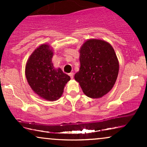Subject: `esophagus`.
Returning a JSON list of instances; mask_svg holds the SVG:
<instances>
[{
    "instance_id": "34e87169",
    "label": "esophagus",
    "mask_w": 147,
    "mask_h": 147,
    "mask_svg": "<svg viewBox=\"0 0 147 147\" xmlns=\"http://www.w3.org/2000/svg\"><path fill=\"white\" fill-rule=\"evenodd\" d=\"M69 76H70V78L73 79L74 73H73V72H70V73H69Z\"/></svg>"
}]
</instances>
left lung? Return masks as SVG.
Masks as SVG:
<instances>
[{
  "instance_id": "obj_1",
  "label": "left lung",
  "mask_w": 147,
  "mask_h": 147,
  "mask_svg": "<svg viewBox=\"0 0 147 147\" xmlns=\"http://www.w3.org/2000/svg\"><path fill=\"white\" fill-rule=\"evenodd\" d=\"M80 68L75 79L84 93L99 98L113 87L119 72V62L114 49L103 40H87L81 47Z\"/></svg>"
}]
</instances>
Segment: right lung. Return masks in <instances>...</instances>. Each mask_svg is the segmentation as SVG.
<instances>
[{"instance_id": "obj_1", "label": "right lung", "mask_w": 147, "mask_h": 147, "mask_svg": "<svg viewBox=\"0 0 147 147\" xmlns=\"http://www.w3.org/2000/svg\"><path fill=\"white\" fill-rule=\"evenodd\" d=\"M52 49L43 44L32 52L27 61L25 76L35 93L48 101L59 99L70 77L61 68L56 69L52 62Z\"/></svg>"}]
</instances>
